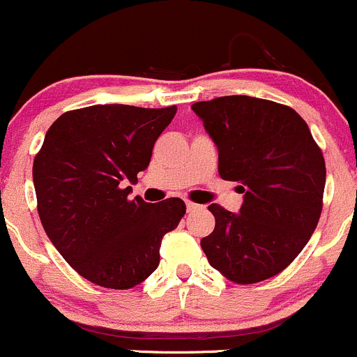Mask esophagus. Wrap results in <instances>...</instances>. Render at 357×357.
Listing matches in <instances>:
<instances>
[{
  "label": "esophagus",
  "instance_id": "1",
  "mask_svg": "<svg viewBox=\"0 0 357 357\" xmlns=\"http://www.w3.org/2000/svg\"><path fill=\"white\" fill-rule=\"evenodd\" d=\"M185 206H187V211H196V210H199V204H196V203H192V201H187L185 203Z\"/></svg>",
  "mask_w": 357,
  "mask_h": 357
}]
</instances>
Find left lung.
<instances>
[{"label":"left lung","mask_w":357,"mask_h":357,"mask_svg":"<svg viewBox=\"0 0 357 357\" xmlns=\"http://www.w3.org/2000/svg\"><path fill=\"white\" fill-rule=\"evenodd\" d=\"M192 111L218 149V174L239 182V213L210 204L215 229L201 239L213 269L238 284L287 269L312 236L326 182L324 158L307 123L273 100L229 95Z\"/></svg>","instance_id":"1"}]
</instances>
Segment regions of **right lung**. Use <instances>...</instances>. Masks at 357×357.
I'll list each match as a JSON object with an SVG mask.
<instances>
[{"label":"right lung","instance_id":"obj_1","mask_svg":"<svg viewBox=\"0 0 357 357\" xmlns=\"http://www.w3.org/2000/svg\"><path fill=\"white\" fill-rule=\"evenodd\" d=\"M177 107L107 104L67 111L50 126L34 158L33 180L45 232L79 276L128 290L160 266L161 239L185 213L170 197L128 199L149 167L158 137Z\"/></svg>","mask_w":357,"mask_h":357}]
</instances>
